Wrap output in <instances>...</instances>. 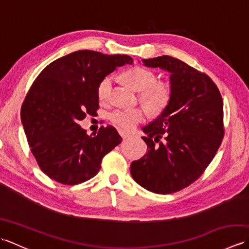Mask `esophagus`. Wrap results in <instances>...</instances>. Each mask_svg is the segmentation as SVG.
<instances>
[{
  "label": "esophagus",
  "mask_w": 249,
  "mask_h": 249,
  "mask_svg": "<svg viewBox=\"0 0 249 249\" xmlns=\"http://www.w3.org/2000/svg\"><path fill=\"white\" fill-rule=\"evenodd\" d=\"M119 133H120V136H121L122 138H123V139L128 138V137H130V136H131L129 133H127V131H125V130H120Z\"/></svg>",
  "instance_id": "esophagus-1"
}]
</instances>
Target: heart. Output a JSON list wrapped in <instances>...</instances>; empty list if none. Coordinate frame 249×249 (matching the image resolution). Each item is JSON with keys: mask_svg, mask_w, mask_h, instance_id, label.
Here are the masks:
<instances>
[{"mask_svg": "<svg viewBox=\"0 0 249 249\" xmlns=\"http://www.w3.org/2000/svg\"><path fill=\"white\" fill-rule=\"evenodd\" d=\"M123 80L135 91L140 92L139 99L144 107L153 114L160 113L171 100V88L163 80H156L155 73L142 66H134L123 72ZM113 78L106 76L99 82L97 97L100 102H106L112 89ZM145 118V111L142 108L115 109L110 112L108 119L111 123L123 129H131Z\"/></svg>", "mask_w": 249, "mask_h": 249, "instance_id": "1", "label": "heart"}]
</instances>
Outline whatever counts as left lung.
<instances>
[{
  "mask_svg": "<svg viewBox=\"0 0 249 249\" xmlns=\"http://www.w3.org/2000/svg\"><path fill=\"white\" fill-rule=\"evenodd\" d=\"M147 67L171 73V100L142 130L146 154L130 165L140 186L172 194L189 186L208 168L225 135L224 103L206 73L169 55L142 60Z\"/></svg>",
  "mask_w": 249,
  "mask_h": 249,
  "instance_id": "8db88e82",
  "label": "left lung"
}]
</instances>
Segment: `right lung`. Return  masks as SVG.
Segmentation results:
<instances>
[{
	"label": "right lung",
	"instance_id": "obj_1",
	"mask_svg": "<svg viewBox=\"0 0 249 249\" xmlns=\"http://www.w3.org/2000/svg\"><path fill=\"white\" fill-rule=\"evenodd\" d=\"M128 55L79 50L46 66L21 106V121L32 154L46 176L64 185L98 173L106 154L121 143L113 126L89 136L79 122L97 113V88L116 67L131 64Z\"/></svg>",
	"mask_w": 249,
	"mask_h": 249
}]
</instances>
